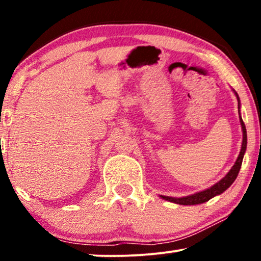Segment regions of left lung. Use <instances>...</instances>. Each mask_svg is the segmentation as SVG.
<instances>
[{
	"label": "left lung",
	"mask_w": 261,
	"mask_h": 261,
	"mask_svg": "<svg viewBox=\"0 0 261 261\" xmlns=\"http://www.w3.org/2000/svg\"><path fill=\"white\" fill-rule=\"evenodd\" d=\"M235 95H237V98H238V108L240 109V98H239L237 92H235ZM240 123H241V128H242V137H244V138H242V145H241L240 154H239L237 162H235V164L233 165V167L230 169L229 172H228L226 176L222 178V179L217 181L216 184H214L212 188L206 189V190L196 192V194H194V195L185 196V197L177 198V197H170V196H162V195H160V197H162L163 199H166V201H169V202L177 203V204L195 205V204H201V203L208 202L210 198L215 197V196L221 195L223 191H226L227 189L234 183V180L237 179L239 171H240V167H241V164H242V159H244L246 147H247V132H246L245 123H244V121H242L241 116H240Z\"/></svg>",
	"instance_id": "left-lung-1"
}]
</instances>
